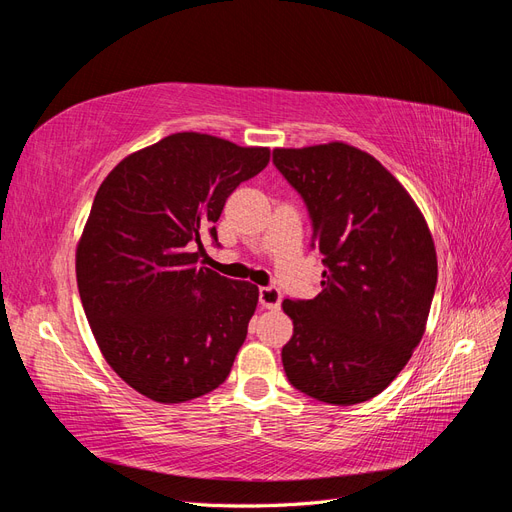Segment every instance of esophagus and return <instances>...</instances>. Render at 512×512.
Here are the masks:
<instances>
[{
  "instance_id": "obj_1",
  "label": "esophagus",
  "mask_w": 512,
  "mask_h": 512,
  "mask_svg": "<svg viewBox=\"0 0 512 512\" xmlns=\"http://www.w3.org/2000/svg\"><path fill=\"white\" fill-rule=\"evenodd\" d=\"M258 299H260L262 307L277 309L282 303V294H280V290L273 288V286H265V288L258 290Z\"/></svg>"
}]
</instances>
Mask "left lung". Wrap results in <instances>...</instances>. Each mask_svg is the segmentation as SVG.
<instances>
[{
    "mask_svg": "<svg viewBox=\"0 0 512 512\" xmlns=\"http://www.w3.org/2000/svg\"><path fill=\"white\" fill-rule=\"evenodd\" d=\"M273 164L305 200L324 265L318 297L282 303L294 324L284 371L324 404H361L425 333L438 282L431 232L404 185L352 145L273 149Z\"/></svg>",
    "mask_w": 512,
    "mask_h": 512,
    "instance_id": "1",
    "label": "left lung"
}]
</instances>
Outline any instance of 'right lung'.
<instances>
[{
    "instance_id": "add662e5",
    "label": "right lung",
    "mask_w": 512,
    "mask_h": 512,
    "mask_svg": "<svg viewBox=\"0 0 512 512\" xmlns=\"http://www.w3.org/2000/svg\"><path fill=\"white\" fill-rule=\"evenodd\" d=\"M267 147L177 132L130 153L91 205L76 247V284L115 374L160 404H183L228 378L256 312L258 288L196 267L200 235Z\"/></svg>"
}]
</instances>
